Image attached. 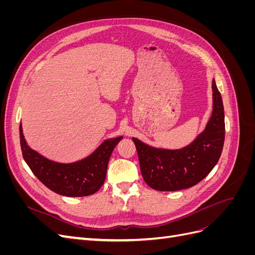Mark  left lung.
Returning <instances> with one entry per match:
<instances>
[{
    "mask_svg": "<svg viewBox=\"0 0 255 255\" xmlns=\"http://www.w3.org/2000/svg\"><path fill=\"white\" fill-rule=\"evenodd\" d=\"M213 113L202 133L182 149L154 148L133 137L140 171L149 186L175 191L195 186L210 173L220 158L225 142V110L213 79Z\"/></svg>",
    "mask_w": 255,
    "mask_h": 255,
    "instance_id": "8db88e82",
    "label": "left lung"
}]
</instances>
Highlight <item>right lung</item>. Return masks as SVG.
<instances>
[{
  "mask_svg": "<svg viewBox=\"0 0 255 255\" xmlns=\"http://www.w3.org/2000/svg\"><path fill=\"white\" fill-rule=\"evenodd\" d=\"M123 136L104 140L89 156L70 164H61L30 149L20 125L22 155L32 172L49 189L65 197L94 195L104 184L107 166L115 146Z\"/></svg>",
  "mask_w": 255,
  "mask_h": 255,
  "instance_id": "add662e5",
  "label": "right lung"
}]
</instances>
